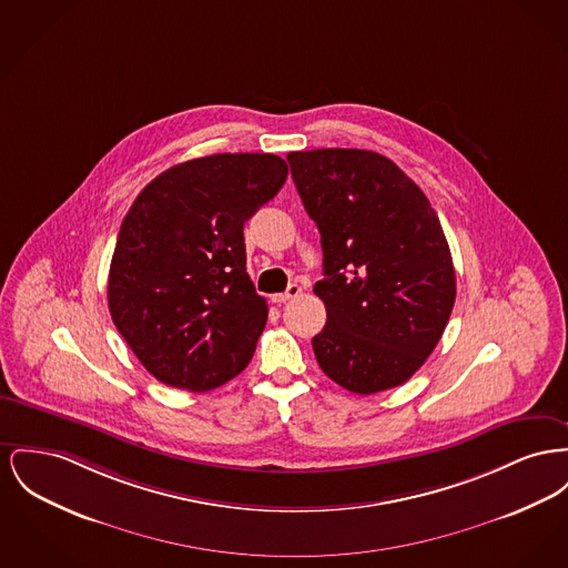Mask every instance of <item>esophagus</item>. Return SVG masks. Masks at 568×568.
Segmentation results:
<instances>
[{
    "label": "esophagus",
    "mask_w": 568,
    "mask_h": 568,
    "mask_svg": "<svg viewBox=\"0 0 568 568\" xmlns=\"http://www.w3.org/2000/svg\"><path fill=\"white\" fill-rule=\"evenodd\" d=\"M302 294V287L298 283H292L283 294H274L272 302L274 304H283V302L292 301V298H298Z\"/></svg>",
    "instance_id": "obj_1"
}]
</instances>
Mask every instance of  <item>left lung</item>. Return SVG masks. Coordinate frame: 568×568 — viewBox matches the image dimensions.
I'll return each mask as SVG.
<instances>
[{"mask_svg":"<svg viewBox=\"0 0 568 568\" xmlns=\"http://www.w3.org/2000/svg\"><path fill=\"white\" fill-rule=\"evenodd\" d=\"M287 161L322 235L313 292L326 326L311 341L320 367L356 395L400 386L434 352L457 294L432 203L377 152L326 148Z\"/></svg>","mask_w":568,"mask_h":568,"instance_id":"1","label":"left lung"}]
</instances>
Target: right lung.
I'll use <instances>...</instances> for the list:
<instances>
[{
  "instance_id": "add662e5",
  "label": "right lung",
  "mask_w": 568,
  "mask_h": 568,
  "mask_svg": "<svg viewBox=\"0 0 568 568\" xmlns=\"http://www.w3.org/2000/svg\"><path fill=\"white\" fill-rule=\"evenodd\" d=\"M287 180L274 154H212L156 175L122 221L106 298L159 382L205 393L251 363L267 304L246 274L244 223Z\"/></svg>"
}]
</instances>
